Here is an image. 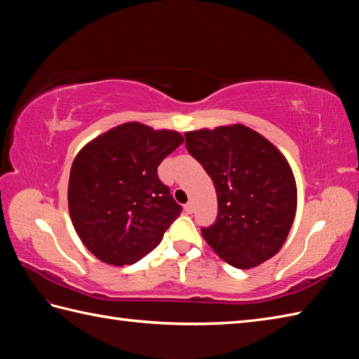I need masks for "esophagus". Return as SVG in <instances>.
I'll list each match as a JSON object with an SVG mask.
<instances>
[{
    "label": "esophagus",
    "instance_id": "34e87169",
    "mask_svg": "<svg viewBox=\"0 0 359 359\" xmlns=\"http://www.w3.org/2000/svg\"><path fill=\"white\" fill-rule=\"evenodd\" d=\"M185 211L188 212V215H193V212H194V203L193 202H188L185 205Z\"/></svg>",
    "mask_w": 359,
    "mask_h": 359
}]
</instances>
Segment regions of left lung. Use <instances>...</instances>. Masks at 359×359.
<instances>
[{"mask_svg": "<svg viewBox=\"0 0 359 359\" xmlns=\"http://www.w3.org/2000/svg\"><path fill=\"white\" fill-rule=\"evenodd\" d=\"M189 154L217 193L216 222L203 239L236 269H251L284 245L296 212V184L285 157L243 125L185 134Z\"/></svg>", "mask_w": 359, "mask_h": 359, "instance_id": "left-lung-1", "label": "left lung"}]
</instances>
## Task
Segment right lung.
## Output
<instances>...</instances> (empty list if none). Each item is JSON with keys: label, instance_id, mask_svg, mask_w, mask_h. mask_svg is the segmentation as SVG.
<instances>
[{"label": "right lung", "instance_id": "obj_1", "mask_svg": "<svg viewBox=\"0 0 359 359\" xmlns=\"http://www.w3.org/2000/svg\"><path fill=\"white\" fill-rule=\"evenodd\" d=\"M184 143L175 131L125 123L97 137L75 157L67 201L85 247L111 265H131L154 250L179 217L157 168Z\"/></svg>", "mask_w": 359, "mask_h": 359}]
</instances>
